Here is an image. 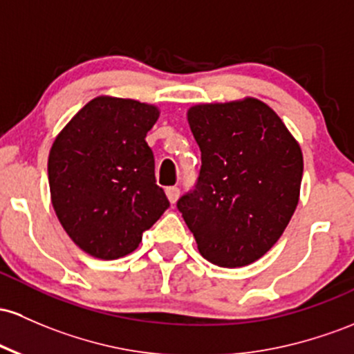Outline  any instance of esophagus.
<instances>
[{
	"instance_id": "esophagus-1",
	"label": "esophagus",
	"mask_w": 354,
	"mask_h": 354,
	"mask_svg": "<svg viewBox=\"0 0 354 354\" xmlns=\"http://www.w3.org/2000/svg\"><path fill=\"white\" fill-rule=\"evenodd\" d=\"M166 196H168L169 203L174 205L178 201V198H180V188H176V186H169V188H166Z\"/></svg>"
}]
</instances>
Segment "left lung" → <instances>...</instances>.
<instances>
[{"mask_svg":"<svg viewBox=\"0 0 354 354\" xmlns=\"http://www.w3.org/2000/svg\"><path fill=\"white\" fill-rule=\"evenodd\" d=\"M186 119L200 146L201 171L178 209L208 262L227 269L254 263L296 212L301 146L277 112L255 97L196 104Z\"/></svg>","mask_w":354,"mask_h":354,"instance_id":"1","label":"left lung"}]
</instances>
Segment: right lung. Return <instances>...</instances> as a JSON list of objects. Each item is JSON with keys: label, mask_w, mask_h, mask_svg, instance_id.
Here are the masks:
<instances>
[{"label": "right lung", "mask_w": 354, "mask_h": 354, "mask_svg": "<svg viewBox=\"0 0 354 354\" xmlns=\"http://www.w3.org/2000/svg\"><path fill=\"white\" fill-rule=\"evenodd\" d=\"M158 106L99 95L65 124L48 154L50 200L77 247L114 260L139 247L169 207L146 134Z\"/></svg>", "instance_id": "right-lung-1"}]
</instances>
